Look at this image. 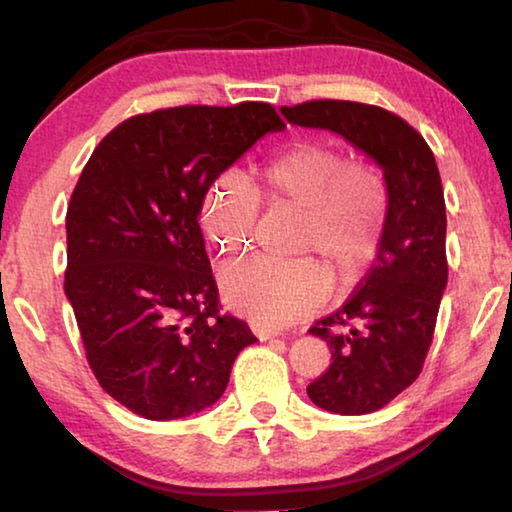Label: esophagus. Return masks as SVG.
Segmentation results:
<instances>
[{
	"instance_id": "esophagus-1",
	"label": "esophagus",
	"mask_w": 512,
	"mask_h": 512,
	"mask_svg": "<svg viewBox=\"0 0 512 512\" xmlns=\"http://www.w3.org/2000/svg\"><path fill=\"white\" fill-rule=\"evenodd\" d=\"M253 332H255L259 341H271V339H277V336H280V332H275V329L259 327V325H253Z\"/></svg>"
}]
</instances>
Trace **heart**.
I'll return each instance as SVG.
<instances>
[{"mask_svg": "<svg viewBox=\"0 0 512 512\" xmlns=\"http://www.w3.org/2000/svg\"><path fill=\"white\" fill-rule=\"evenodd\" d=\"M257 196L298 212L291 250L316 255L339 284L363 275L384 239V178L363 164H350L348 155L325 142H293L253 164L246 176L228 171L212 183L203 221L223 255H239L253 244ZM324 269L311 257L248 259L223 268L221 293L255 325L282 327L323 305L329 291Z\"/></svg>", "mask_w": 512, "mask_h": 512, "instance_id": "b5f03b06", "label": "heart"}]
</instances>
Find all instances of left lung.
Instances as JSON below:
<instances>
[{
    "label": "left lung",
    "instance_id": "left-lung-1",
    "mask_svg": "<svg viewBox=\"0 0 512 512\" xmlns=\"http://www.w3.org/2000/svg\"><path fill=\"white\" fill-rule=\"evenodd\" d=\"M280 112L293 126L341 135L384 173L388 216L377 259L357 293L309 329L332 363L307 386L329 413L379 411L418 379L447 287L438 164L422 135L384 108L325 99Z\"/></svg>",
    "mask_w": 512,
    "mask_h": 512
}]
</instances>
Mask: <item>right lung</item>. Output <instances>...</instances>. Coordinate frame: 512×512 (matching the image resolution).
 I'll return each instance as SVG.
<instances>
[{
  "mask_svg": "<svg viewBox=\"0 0 512 512\" xmlns=\"http://www.w3.org/2000/svg\"><path fill=\"white\" fill-rule=\"evenodd\" d=\"M284 121L268 103L180 106L103 137L67 207L65 296L103 391L146 420L212 406L257 339L219 314L207 189Z\"/></svg>",
  "mask_w": 512,
  "mask_h": 512,
  "instance_id": "add662e5",
  "label": "right lung"
}]
</instances>
